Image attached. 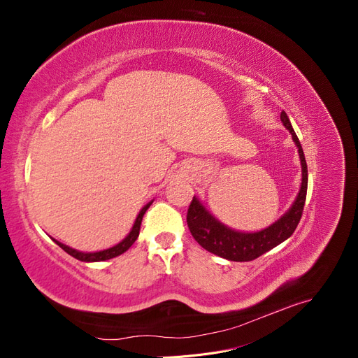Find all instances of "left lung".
I'll use <instances>...</instances> for the list:
<instances>
[{
    "label": "left lung",
    "instance_id": "1",
    "mask_svg": "<svg viewBox=\"0 0 358 358\" xmlns=\"http://www.w3.org/2000/svg\"><path fill=\"white\" fill-rule=\"evenodd\" d=\"M280 121H282L284 127L291 133L292 142L296 143L299 149L301 164V185L294 203L291 204V208L278 221L268 225L267 229L262 231L245 233L234 230L231 227L221 222L218 218H215L206 209V206L199 200V197L194 196L188 209L187 222L192 237L206 251L221 258L230 259V262H252V259L266 254L270 249H273L279 243L287 241L297 229L303 213V206H305L306 201L308 166L300 140L296 136L294 129H292L285 112H280Z\"/></svg>",
    "mask_w": 358,
    "mask_h": 358
}]
</instances>
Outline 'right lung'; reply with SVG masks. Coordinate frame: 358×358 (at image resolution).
I'll return each instance as SVG.
<instances>
[{
    "instance_id": "right-lung-1",
    "label": "right lung",
    "mask_w": 358,
    "mask_h": 358,
    "mask_svg": "<svg viewBox=\"0 0 358 358\" xmlns=\"http://www.w3.org/2000/svg\"><path fill=\"white\" fill-rule=\"evenodd\" d=\"M150 204H152V201H149L146 206H143L142 210L138 212L137 218H136V221H134V224H133V229H131V231H129V233L127 234L125 239H124L122 242H119L117 245L109 248V249H104V251H99V252H80V251H78V249H73V248H70V246H67V245H64V243H61V242H58V241H55V239H53V242H55L58 246H61L67 254H70V255L74 257L76 259H80V262H85V263L106 262V259L115 258V257H117V255L124 254L125 251H128L129 246H131V245L137 241L138 233H140V225H142V220H143V215H145V212L149 209Z\"/></svg>"
}]
</instances>
